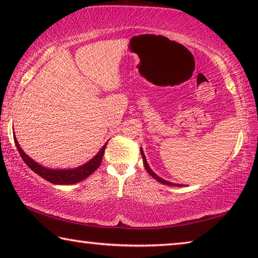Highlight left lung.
<instances>
[{
	"instance_id": "obj_1",
	"label": "left lung",
	"mask_w": 258,
	"mask_h": 258,
	"mask_svg": "<svg viewBox=\"0 0 258 258\" xmlns=\"http://www.w3.org/2000/svg\"><path fill=\"white\" fill-rule=\"evenodd\" d=\"M141 156H142V159H143V165H145V167H146V169H147V172L150 174V175L155 178V180H157L158 182H160V183H163V184H166V185H175V186H181L180 184H176V183H172V182H168V181H166V180H163V178L161 177H159L158 175H156V174L152 172V169L149 167V165H148V163H147V159H146V156H145V154H143V150L141 149Z\"/></svg>"
}]
</instances>
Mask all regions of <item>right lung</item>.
<instances>
[{
    "mask_svg": "<svg viewBox=\"0 0 258 258\" xmlns=\"http://www.w3.org/2000/svg\"><path fill=\"white\" fill-rule=\"evenodd\" d=\"M15 138V143L17 149H18L21 158L25 161V164L28 166V167L34 171L36 174H38L41 177L44 178V180L49 181L53 184H74V183H77L80 181L85 180L86 177H89L91 174H92L95 169H97L100 164L102 161V157L104 154V149H106L107 143L104 145L100 151L95 155L92 159L87 161L86 164L80 166V167L73 168V169H51L44 167L40 164H37L36 161H34L29 156L25 154V151L21 149L18 141H17L16 137Z\"/></svg>",
    "mask_w": 258,
    "mask_h": 258,
    "instance_id": "1",
    "label": "right lung"
}]
</instances>
